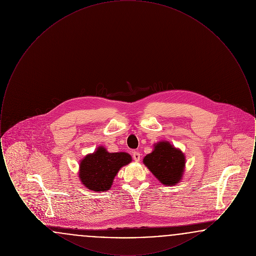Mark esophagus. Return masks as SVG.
I'll use <instances>...</instances> for the list:
<instances>
[{
  "instance_id": "esophagus-1",
  "label": "esophagus",
  "mask_w": 256,
  "mask_h": 256,
  "mask_svg": "<svg viewBox=\"0 0 256 256\" xmlns=\"http://www.w3.org/2000/svg\"><path fill=\"white\" fill-rule=\"evenodd\" d=\"M132 158H134V161L139 162V161H140V158H141V156H140V152H132Z\"/></svg>"
}]
</instances>
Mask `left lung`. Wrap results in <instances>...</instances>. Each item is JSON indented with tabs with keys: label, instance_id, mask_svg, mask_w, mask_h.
I'll return each instance as SVG.
<instances>
[{
	"label": "left lung",
	"instance_id": "left-lung-1",
	"mask_svg": "<svg viewBox=\"0 0 256 256\" xmlns=\"http://www.w3.org/2000/svg\"><path fill=\"white\" fill-rule=\"evenodd\" d=\"M154 146V150L143 159L146 168L164 185L180 182L185 167L184 154L167 141H160Z\"/></svg>",
	"mask_w": 256,
	"mask_h": 256
}]
</instances>
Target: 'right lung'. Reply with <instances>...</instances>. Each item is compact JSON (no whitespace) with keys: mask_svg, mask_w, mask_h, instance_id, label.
Masks as SVG:
<instances>
[{"mask_svg":"<svg viewBox=\"0 0 256 256\" xmlns=\"http://www.w3.org/2000/svg\"><path fill=\"white\" fill-rule=\"evenodd\" d=\"M132 160V156L126 152H108L106 148L98 146L96 152L80 160V180L89 190L108 191L119 170Z\"/></svg>","mask_w":256,"mask_h":256,"instance_id":"1","label":"right lung"}]
</instances>
